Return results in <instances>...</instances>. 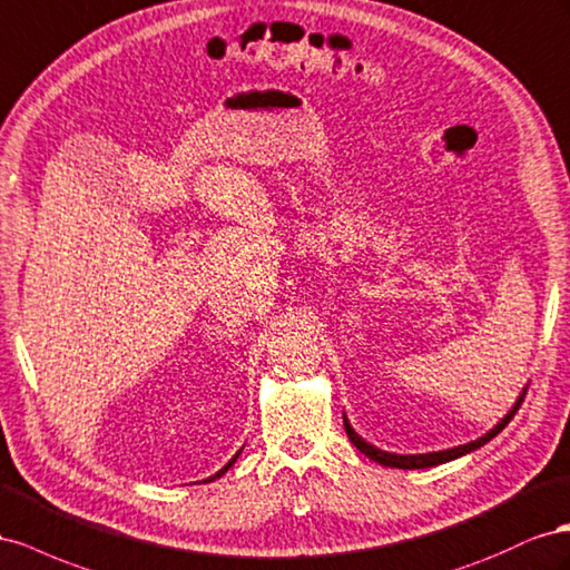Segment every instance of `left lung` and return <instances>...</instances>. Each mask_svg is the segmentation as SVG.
<instances>
[{"label":"left lung","instance_id":"obj_1","mask_svg":"<svg viewBox=\"0 0 570 570\" xmlns=\"http://www.w3.org/2000/svg\"><path fill=\"white\" fill-rule=\"evenodd\" d=\"M525 396V394H523ZM523 396L518 399V403L513 405V411L503 417L499 425L492 430V432H487L484 436H480V439H475V442H470V444H463V446H456V449H446V451H436V453H420V456H399V453H386V451H380V449H375L372 444H367L363 436H357L355 432H353V428L348 425V420L344 417V428H346V434H348V439L353 442V446H357V451H363L365 456H370L372 461H377V463H382V465H389V468H403V470H415V468H432V465H439V463H446V461H453V459H459V456H463V453H470V451H475V449H480L482 444H487L490 442V439H494L503 428L509 425V422L513 420V415H515V411L520 409V403H523Z\"/></svg>","mask_w":570,"mask_h":570}]
</instances>
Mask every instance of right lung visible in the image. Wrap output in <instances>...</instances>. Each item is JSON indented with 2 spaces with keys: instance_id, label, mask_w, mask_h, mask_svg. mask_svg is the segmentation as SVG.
<instances>
[{
  "instance_id": "right-lung-1",
  "label": "right lung",
  "mask_w": 570,
  "mask_h": 570,
  "mask_svg": "<svg viewBox=\"0 0 570 570\" xmlns=\"http://www.w3.org/2000/svg\"><path fill=\"white\" fill-rule=\"evenodd\" d=\"M236 459H238V453H236V456H234V459H232V461H229V463H226V465H224V468H222V470H219V473H217V475H215V478H209V480H217V478H222V475H224V473H226V470H229V468H232V465H234V463H236ZM209 480H207V482H209Z\"/></svg>"
}]
</instances>
